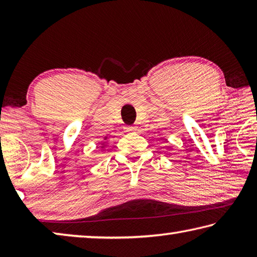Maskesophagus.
Wrapping results in <instances>:
<instances>
[{"mask_svg": "<svg viewBox=\"0 0 257 257\" xmlns=\"http://www.w3.org/2000/svg\"><path fill=\"white\" fill-rule=\"evenodd\" d=\"M125 133H136L137 132V127H134V125H128V127L124 128Z\"/></svg>", "mask_w": 257, "mask_h": 257, "instance_id": "esophagus-1", "label": "esophagus"}]
</instances>
